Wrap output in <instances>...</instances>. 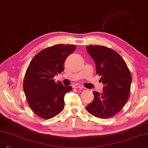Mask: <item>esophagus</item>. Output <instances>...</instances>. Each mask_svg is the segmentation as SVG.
Here are the masks:
<instances>
[{
	"label": "esophagus",
	"mask_w": 148,
	"mask_h": 148,
	"mask_svg": "<svg viewBox=\"0 0 148 148\" xmlns=\"http://www.w3.org/2000/svg\"><path fill=\"white\" fill-rule=\"evenodd\" d=\"M74 88H84V87L82 86V85H80L79 84H75L74 85Z\"/></svg>",
	"instance_id": "obj_1"
}]
</instances>
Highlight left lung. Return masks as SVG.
I'll return each instance as SVG.
<instances>
[{
    "mask_svg": "<svg viewBox=\"0 0 148 148\" xmlns=\"http://www.w3.org/2000/svg\"><path fill=\"white\" fill-rule=\"evenodd\" d=\"M95 61L96 73L101 76L103 92H93L94 99L86 106L92 115L101 119L115 116L129 98L132 76L125 61L117 52L99 45L86 47Z\"/></svg>",
    "mask_w": 148,
    "mask_h": 148,
    "instance_id": "obj_1",
    "label": "left lung"
}]
</instances>
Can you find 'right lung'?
I'll use <instances>...</instances> for the list:
<instances>
[{
    "label": "right lung",
    "mask_w": 148,
    "mask_h": 148,
    "mask_svg": "<svg viewBox=\"0 0 148 148\" xmlns=\"http://www.w3.org/2000/svg\"><path fill=\"white\" fill-rule=\"evenodd\" d=\"M74 45L58 44L39 52L28 66L23 89L32 111L42 119H49L60 114L64 108V97L71 86H64L53 77L64 71L67 57L74 52Z\"/></svg>",
    "instance_id": "1"
}]
</instances>
